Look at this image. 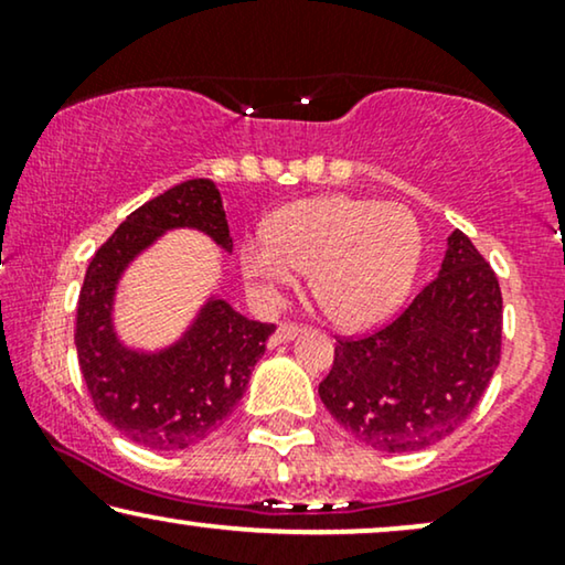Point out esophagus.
I'll return each instance as SVG.
<instances>
[{
	"mask_svg": "<svg viewBox=\"0 0 565 565\" xmlns=\"http://www.w3.org/2000/svg\"><path fill=\"white\" fill-rule=\"evenodd\" d=\"M298 334H300L298 323H280V327H277V331H275V337L269 339V347H277V344H282V342H290V339H296Z\"/></svg>",
	"mask_w": 565,
	"mask_h": 565,
	"instance_id": "obj_1",
	"label": "esophagus"
}]
</instances>
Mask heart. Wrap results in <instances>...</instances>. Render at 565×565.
I'll return each instance as SVG.
<instances>
[{"mask_svg": "<svg viewBox=\"0 0 565 565\" xmlns=\"http://www.w3.org/2000/svg\"><path fill=\"white\" fill-rule=\"evenodd\" d=\"M238 257L246 282L273 306L311 267V290L331 319L362 329L406 298L422 257V228L398 203L321 195L275 211L267 234L246 238Z\"/></svg>", "mask_w": 565, "mask_h": 565, "instance_id": "obj_1", "label": "heart"}]
</instances>
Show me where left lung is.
<instances>
[{"label": "left lung", "mask_w": 565, "mask_h": 565, "mask_svg": "<svg viewBox=\"0 0 565 565\" xmlns=\"http://www.w3.org/2000/svg\"><path fill=\"white\" fill-rule=\"evenodd\" d=\"M501 358V290L455 228L443 269L388 327L339 339L319 396L342 427L383 452H416L473 414Z\"/></svg>", "instance_id": "obj_1"}]
</instances>
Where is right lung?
<instances>
[{"mask_svg": "<svg viewBox=\"0 0 565 565\" xmlns=\"http://www.w3.org/2000/svg\"><path fill=\"white\" fill-rule=\"evenodd\" d=\"M195 228L223 252L234 249L218 188L211 180L174 184L115 228L92 257L76 306V354L103 419L149 450H184L213 435L242 401L275 323H259L211 296L184 334L161 350L122 344L115 292L138 254L167 231Z\"/></svg>", "mask_w": 565, "mask_h": 565, "instance_id": "add662e5", "label": "right lung"}]
</instances>
